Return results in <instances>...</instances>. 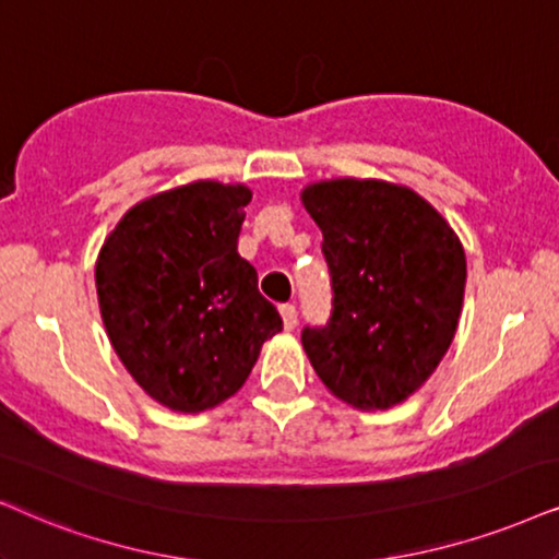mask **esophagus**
<instances>
[{"mask_svg":"<svg viewBox=\"0 0 559 559\" xmlns=\"http://www.w3.org/2000/svg\"><path fill=\"white\" fill-rule=\"evenodd\" d=\"M281 317H284V328L294 330L296 322H299V314H296L294 304H281Z\"/></svg>","mask_w":559,"mask_h":559,"instance_id":"esophagus-1","label":"esophagus"}]
</instances>
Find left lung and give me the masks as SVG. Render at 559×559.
<instances>
[{
    "mask_svg": "<svg viewBox=\"0 0 559 559\" xmlns=\"http://www.w3.org/2000/svg\"><path fill=\"white\" fill-rule=\"evenodd\" d=\"M322 229L332 312L304 328L322 384L358 409L407 400L447 356L459 324L467 260L426 198L384 180L337 178L304 188Z\"/></svg>",
    "mask_w": 559,
    "mask_h": 559,
    "instance_id": "left-lung-1",
    "label": "left lung"
}]
</instances>
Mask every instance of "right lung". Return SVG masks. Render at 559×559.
<instances>
[{
  "mask_svg": "<svg viewBox=\"0 0 559 559\" xmlns=\"http://www.w3.org/2000/svg\"><path fill=\"white\" fill-rule=\"evenodd\" d=\"M250 188L198 180L141 201L95 265L108 337L159 405L203 413L231 397L284 330L237 239Z\"/></svg>",
  "mask_w": 559,
  "mask_h": 559,
  "instance_id": "add662e5",
  "label": "right lung"
}]
</instances>
